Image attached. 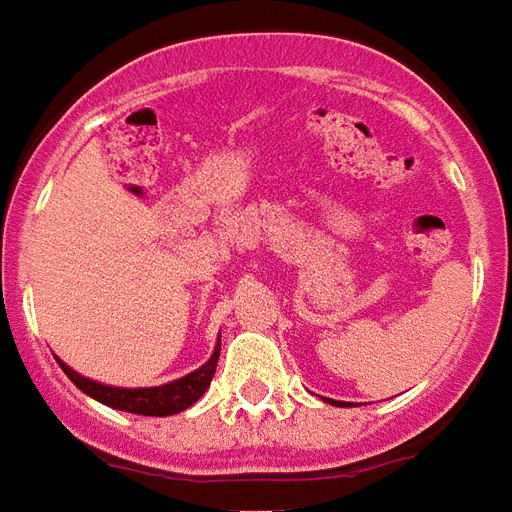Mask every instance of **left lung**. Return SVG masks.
<instances>
[{
    "label": "left lung",
    "mask_w": 512,
    "mask_h": 512,
    "mask_svg": "<svg viewBox=\"0 0 512 512\" xmlns=\"http://www.w3.org/2000/svg\"><path fill=\"white\" fill-rule=\"evenodd\" d=\"M333 404H335V406H343V404H341V401H333Z\"/></svg>",
    "instance_id": "8db88e82"
}]
</instances>
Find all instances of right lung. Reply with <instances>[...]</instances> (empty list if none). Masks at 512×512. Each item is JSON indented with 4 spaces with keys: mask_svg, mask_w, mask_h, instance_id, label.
<instances>
[{
    "mask_svg": "<svg viewBox=\"0 0 512 512\" xmlns=\"http://www.w3.org/2000/svg\"><path fill=\"white\" fill-rule=\"evenodd\" d=\"M220 357V341L215 346V352L207 363L196 368L193 374L182 376L177 382L160 384V387H136V390H128V387H111V384L92 382L87 376L76 374L70 365H65L62 360H57L62 365V371L67 374V379L76 384L81 393H87L89 398H95L100 404L111 406V409H119V412H133V414H147V417H166V414H177L182 409H188L199 401L201 395L207 393L212 376H215V368H218Z\"/></svg>",
    "mask_w": 512,
    "mask_h": 512,
    "instance_id": "1",
    "label": "right lung"
}]
</instances>
